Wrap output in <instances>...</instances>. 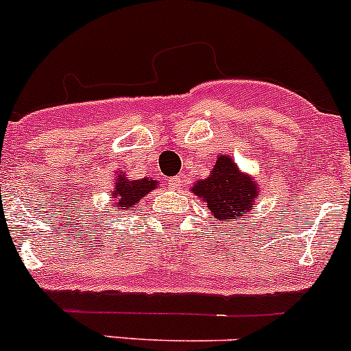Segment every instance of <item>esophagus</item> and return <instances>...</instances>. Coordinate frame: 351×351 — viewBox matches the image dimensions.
Segmentation results:
<instances>
[{"label":"esophagus","mask_w":351,"mask_h":351,"mask_svg":"<svg viewBox=\"0 0 351 351\" xmlns=\"http://www.w3.org/2000/svg\"><path fill=\"white\" fill-rule=\"evenodd\" d=\"M182 180H184L182 176H174L171 177V180H169V186H171L172 189H179V187L182 186Z\"/></svg>","instance_id":"1"}]
</instances>
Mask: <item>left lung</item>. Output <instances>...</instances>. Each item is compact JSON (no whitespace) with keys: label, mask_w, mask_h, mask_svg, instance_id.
Wrapping results in <instances>:
<instances>
[{"label":"left lung","mask_w":351,"mask_h":351,"mask_svg":"<svg viewBox=\"0 0 351 351\" xmlns=\"http://www.w3.org/2000/svg\"><path fill=\"white\" fill-rule=\"evenodd\" d=\"M206 202L216 221L231 223L254 211L260 196V184L250 174H243L230 155H219L211 174L191 187Z\"/></svg>","instance_id":"1"}]
</instances>
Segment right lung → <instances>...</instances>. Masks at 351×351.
I'll return each mask as SVG.
<instances>
[{"label": "right lung", "instance_id": "add662e5", "mask_svg": "<svg viewBox=\"0 0 351 351\" xmlns=\"http://www.w3.org/2000/svg\"><path fill=\"white\" fill-rule=\"evenodd\" d=\"M158 182L150 177L143 179H128L125 172H118L113 187V208L117 211L128 213L135 204H138L147 194L157 189Z\"/></svg>", "mask_w": 351, "mask_h": 351}]
</instances>
